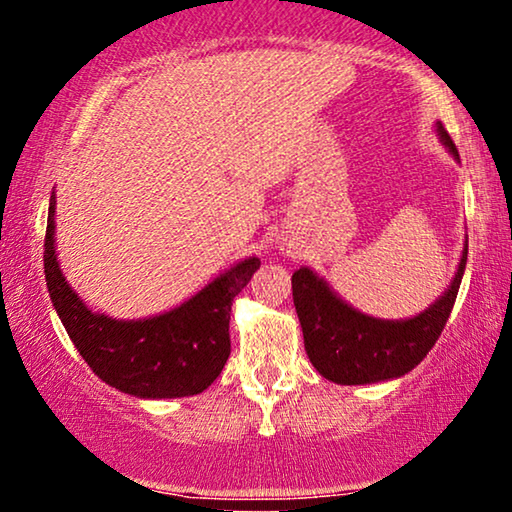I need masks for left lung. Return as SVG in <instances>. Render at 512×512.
I'll list each match as a JSON object with an SVG mask.
<instances>
[{"mask_svg":"<svg viewBox=\"0 0 512 512\" xmlns=\"http://www.w3.org/2000/svg\"><path fill=\"white\" fill-rule=\"evenodd\" d=\"M437 132L448 151L460 160L458 148L442 123H437ZM465 265L467 247L446 293L416 318L396 322L364 316L336 297L309 267L295 270L293 302L311 364L322 377L336 384L380 382L412 371L444 332Z\"/></svg>","mask_w":512,"mask_h":512,"instance_id":"obj_1","label":"left lung"}]
</instances>
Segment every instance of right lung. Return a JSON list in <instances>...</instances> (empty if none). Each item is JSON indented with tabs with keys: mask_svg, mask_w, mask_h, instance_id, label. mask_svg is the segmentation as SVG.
I'll return each mask as SVG.
<instances>
[{
	"mask_svg": "<svg viewBox=\"0 0 512 512\" xmlns=\"http://www.w3.org/2000/svg\"><path fill=\"white\" fill-rule=\"evenodd\" d=\"M54 192L45 231V281L70 341L109 387L139 398H183L208 389L231 355V304L261 261H247L208 283L192 300L148 320H114L86 309L54 254Z\"/></svg>",
	"mask_w": 512,
	"mask_h": 512,
	"instance_id": "right-lung-1",
	"label": "right lung"
}]
</instances>
